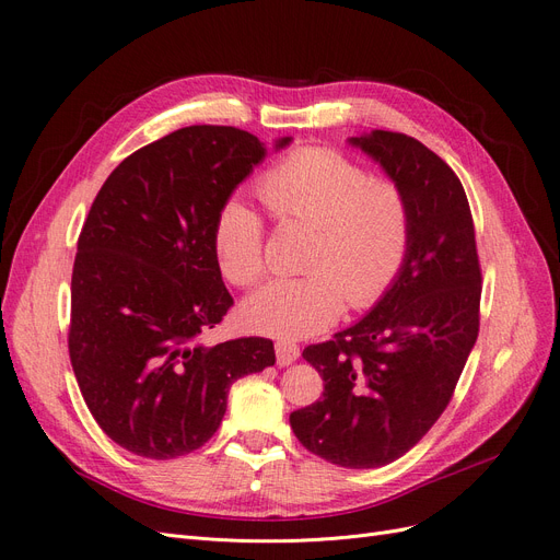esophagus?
Wrapping results in <instances>:
<instances>
[{"label": "esophagus", "instance_id": "1", "mask_svg": "<svg viewBox=\"0 0 560 560\" xmlns=\"http://www.w3.org/2000/svg\"><path fill=\"white\" fill-rule=\"evenodd\" d=\"M299 353H301V349H299V345L296 342H289V340H278L276 342V361H278V365H292L296 358H299Z\"/></svg>", "mask_w": 560, "mask_h": 560}]
</instances>
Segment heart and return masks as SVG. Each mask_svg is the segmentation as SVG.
<instances>
[{"label": "heart", "instance_id": "b5f03b06", "mask_svg": "<svg viewBox=\"0 0 560 560\" xmlns=\"http://www.w3.org/2000/svg\"><path fill=\"white\" fill-rule=\"evenodd\" d=\"M257 195L280 225H310L303 268L278 278L243 303V322L276 338L322 332L349 307H370L397 280L411 245V202L393 176L370 174L349 155L307 147L284 155L257 178ZM220 271L238 287L268 271L264 218L238 197L213 220Z\"/></svg>", "mask_w": 560, "mask_h": 560}]
</instances>
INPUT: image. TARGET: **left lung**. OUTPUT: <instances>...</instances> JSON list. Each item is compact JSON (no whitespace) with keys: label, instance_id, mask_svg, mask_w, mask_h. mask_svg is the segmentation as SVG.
Wrapping results in <instances>:
<instances>
[{"label":"left lung","instance_id":"left-lung-1","mask_svg":"<svg viewBox=\"0 0 560 560\" xmlns=\"http://www.w3.org/2000/svg\"><path fill=\"white\" fill-rule=\"evenodd\" d=\"M349 142L407 190L411 245L372 312L305 347L324 395L289 422L322 459L376 468L409 453L448 407L478 340L482 273L471 209L445 161L405 132L372 130Z\"/></svg>","mask_w":560,"mask_h":560}]
</instances>
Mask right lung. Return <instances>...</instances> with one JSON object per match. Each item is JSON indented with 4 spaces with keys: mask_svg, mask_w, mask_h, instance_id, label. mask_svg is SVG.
Returning <instances> with one entry per match:
<instances>
[{
    "mask_svg": "<svg viewBox=\"0 0 560 560\" xmlns=\"http://www.w3.org/2000/svg\"><path fill=\"white\" fill-rule=\"evenodd\" d=\"M264 155L248 130L188 126L124 159L89 209L69 353L89 411L132 455L174 459L202 448L236 378L276 363L266 338L202 342L234 305L213 220Z\"/></svg>",
    "mask_w": 560,
    "mask_h": 560,
    "instance_id": "1",
    "label": "right lung"
}]
</instances>
